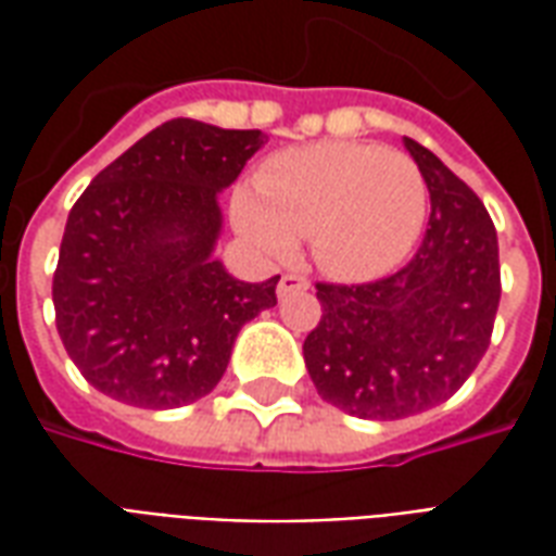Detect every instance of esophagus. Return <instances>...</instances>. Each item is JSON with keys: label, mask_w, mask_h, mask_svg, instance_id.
Instances as JSON below:
<instances>
[{"label": "esophagus", "mask_w": 556, "mask_h": 556, "mask_svg": "<svg viewBox=\"0 0 556 556\" xmlns=\"http://www.w3.org/2000/svg\"><path fill=\"white\" fill-rule=\"evenodd\" d=\"M309 289V279L298 277V274H282L279 277L277 294L279 298H289V294H303V291Z\"/></svg>", "instance_id": "34e87169"}]
</instances>
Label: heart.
<instances>
[{
  "label": "heart",
  "instance_id": "heart-1",
  "mask_svg": "<svg viewBox=\"0 0 556 556\" xmlns=\"http://www.w3.org/2000/svg\"><path fill=\"white\" fill-rule=\"evenodd\" d=\"M255 192L238 193L235 226L267 258L313 238L315 265L342 279L399 267L426 223L429 190L410 157L369 142H318L270 157Z\"/></svg>",
  "mask_w": 556,
  "mask_h": 556
}]
</instances>
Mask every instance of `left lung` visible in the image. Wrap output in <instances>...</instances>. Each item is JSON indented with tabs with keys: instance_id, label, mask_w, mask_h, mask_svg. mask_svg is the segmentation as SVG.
I'll list each match as a JSON object with an SVG mask.
<instances>
[{
	"instance_id": "left-lung-1",
	"label": "left lung",
	"mask_w": 556,
	"mask_h": 556,
	"mask_svg": "<svg viewBox=\"0 0 556 556\" xmlns=\"http://www.w3.org/2000/svg\"><path fill=\"white\" fill-rule=\"evenodd\" d=\"M431 199L429 229L390 277L318 282L303 342L318 396L361 419H402L453 396L489 349L501 303L497 231L479 195L405 137Z\"/></svg>"
}]
</instances>
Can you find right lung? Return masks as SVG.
I'll list each match as a JSON object with an SVG mask.
<instances>
[{
    "label": "right lung",
    "mask_w": 556,
    "mask_h": 556,
    "mask_svg": "<svg viewBox=\"0 0 556 556\" xmlns=\"http://www.w3.org/2000/svg\"><path fill=\"white\" fill-rule=\"evenodd\" d=\"M262 130L172 118L130 146L71 207L53 274L67 357L103 396L181 408L226 372L241 327L277 303L279 277L241 282L214 258L226 190Z\"/></svg>",
    "instance_id": "obj_1"
}]
</instances>
